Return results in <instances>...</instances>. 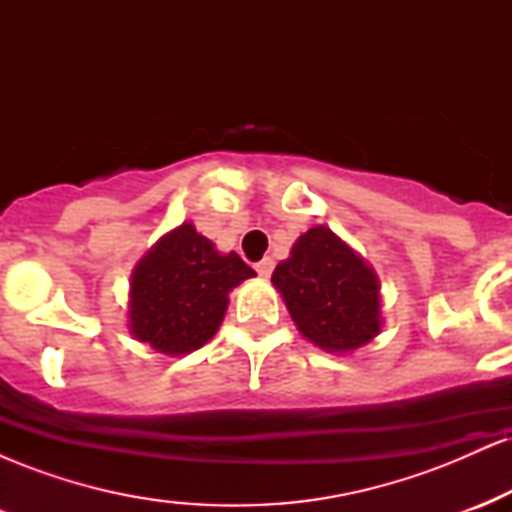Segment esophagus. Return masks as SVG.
Returning a JSON list of instances; mask_svg holds the SVG:
<instances>
[{"label": "esophagus", "instance_id": "esophagus-1", "mask_svg": "<svg viewBox=\"0 0 512 512\" xmlns=\"http://www.w3.org/2000/svg\"><path fill=\"white\" fill-rule=\"evenodd\" d=\"M255 269H257V274H260V276H269L274 272V260H272V257H264V260L255 264Z\"/></svg>", "mask_w": 512, "mask_h": 512}]
</instances>
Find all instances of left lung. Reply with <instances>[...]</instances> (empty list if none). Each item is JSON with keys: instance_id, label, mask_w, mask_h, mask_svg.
Returning a JSON list of instances; mask_svg holds the SVG:
<instances>
[{"instance_id": "obj_1", "label": "left lung", "mask_w": 512, "mask_h": 512, "mask_svg": "<svg viewBox=\"0 0 512 512\" xmlns=\"http://www.w3.org/2000/svg\"><path fill=\"white\" fill-rule=\"evenodd\" d=\"M272 284L310 342L325 351H354L380 332L378 276L330 228L315 226L276 264Z\"/></svg>"}]
</instances>
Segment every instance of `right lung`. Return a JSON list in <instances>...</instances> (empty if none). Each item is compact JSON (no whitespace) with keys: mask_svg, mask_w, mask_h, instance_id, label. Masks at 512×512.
Returning a JSON list of instances; mask_svg holds the SVG:
<instances>
[{"mask_svg":"<svg viewBox=\"0 0 512 512\" xmlns=\"http://www.w3.org/2000/svg\"><path fill=\"white\" fill-rule=\"evenodd\" d=\"M255 272L236 252L214 250L192 223L156 243L132 276L129 330L163 354H190L219 330L228 291Z\"/></svg>","mask_w":512,"mask_h":512,"instance_id":"right-lung-1","label":"right lung"}]
</instances>
